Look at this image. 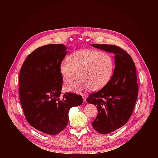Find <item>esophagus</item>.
Masks as SVG:
<instances>
[{
  "label": "esophagus",
  "instance_id": "obj_1",
  "mask_svg": "<svg viewBox=\"0 0 158 158\" xmlns=\"http://www.w3.org/2000/svg\"><path fill=\"white\" fill-rule=\"evenodd\" d=\"M82 98H83V101L85 102V101H86V99H87V96H86L85 95H84V94H82Z\"/></svg>",
  "mask_w": 158,
  "mask_h": 158
}]
</instances>
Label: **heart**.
<instances>
[{
  "label": "heart",
  "mask_w": 158,
  "mask_h": 158,
  "mask_svg": "<svg viewBox=\"0 0 158 158\" xmlns=\"http://www.w3.org/2000/svg\"><path fill=\"white\" fill-rule=\"evenodd\" d=\"M115 69L112 56L105 52L93 49L75 51L68 59L60 64L63 82L69 85L78 76L73 84L66 88L67 91L82 93L85 91H98L111 80Z\"/></svg>",
  "instance_id": "heart-1"
}]
</instances>
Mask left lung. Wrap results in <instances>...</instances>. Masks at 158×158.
I'll list each match as a JSON object with an SVG mask.
<instances>
[{
    "instance_id": "8db88e82",
    "label": "left lung",
    "mask_w": 158,
    "mask_h": 158,
    "mask_svg": "<svg viewBox=\"0 0 158 158\" xmlns=\"http://www.w3.org/2000/svg\"><path fill=\"white\" fill-rule=\"evenodd\" d=\"M92 46L115 55V69L111 80L86 99L98 107L93 127L97 132L106 134L123 126L132 114L138 94L136 69L131 56L121 48L109 44Z\"/></svg>"
}]
</instances>
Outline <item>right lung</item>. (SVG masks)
<instances>
[{
    "instance_id": "add662e5",
    "label": "right lung",
    "mask_w": 158,
    "mask_h": 158,
    "mask_svg": "<svg viewBox=\"0 0 158 158\" xmlns=\"http://www.w3.org/2000/svg\"><path fill=\"white\" fill-rule=\"evenodd\" d=\"M63 44L36 49L22 64L19 74V99L31 126L50 135L61 132L69 121L70 108L82 104L81 95L65 93L61 97L60 64L67 53Z\"/></svg>"
}]
</instances>
